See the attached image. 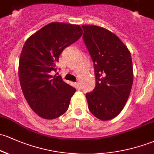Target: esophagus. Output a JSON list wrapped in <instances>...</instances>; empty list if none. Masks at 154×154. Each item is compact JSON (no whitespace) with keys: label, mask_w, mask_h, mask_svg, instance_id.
<instances>
[{"label":"esophagus","mask_w":154,"mask_h":154,"mask_svg":"<svg viewBox=\"0 0 154 154\" xmlns=\"http://www.w3.org/2000/svg\"><path fill=\"white\" fill-rule=\"evenodd\" d=\"M75 87H76L77 90H81V86H80V84H79V82H75Z\"/></svg>","instance_id":"obj_1"}]
</instances>
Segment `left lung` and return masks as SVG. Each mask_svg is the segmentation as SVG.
<instances>
[{"instance_id": "8db88e82", "label": "left lung", "mask_w": 154, "mask_h": 154, "mask_svg": "<svg viewBox=\"0 0 154 154\" xmlns=\"http://www.w3.org/2000/svg\"><path fill=\"white\" fill-rule=\"evenodd\" d=\"M83 40L94 64L95 87L86 94L91 113L102 120L119 115L129 97L133 65L126 46L111 31L95 26H82Z\"/></svg>"}]
</instances>
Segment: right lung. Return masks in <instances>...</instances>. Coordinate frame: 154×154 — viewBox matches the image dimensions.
Returning a JSON list of instances; mask_svg holds the SVG:
<instances>
[{
  "label": "right lung",
  "mask_w": 154,
  "mask_h": 154,
  "mask_svg": "<svg viewBox=\"0 0 154 154\" xmlns=\"http://www.w3.org/2000/svg\"><path fill=\"white\" fill-rule=\"evenodd\" d=\"M82 34L79 25L51 23L25 42L19 62L20 83L29 105L42 118H57L68 109L76 90L52 73L57 70L59 55Z\"/></svg>",
  "instance_id": "right-lung-1"
}]
</instances>
